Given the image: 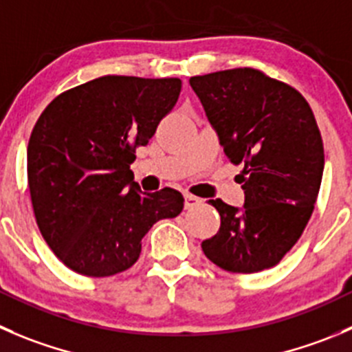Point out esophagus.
Here are the masks:
<instances>
[{"label":"esophagus","instance_id":"1","mask_svg":"<svg viewBox=\"0 0 352 352\" xmlns=\"http://www.w3.org/2000/svg\"><path fill=\"white\" fill-rule=\"evenodd\" d=\"M201 203H203L201 197L194 196V194L190 192H184V206H186V210H192V208L199 206Z\"/></svg>","mask_w":352,"mask_h":352}]
</instances>
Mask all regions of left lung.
<instances>
[{"label": "left lung", "mask_w": 352, "mask_h": 352, "mask_svg": "<svg viewBox=\"0 0 352 352\" xmlns=\"http://www.w3.org/2000/svg\"><path fill=\"white\" fill-rule=\"evenodd\" d=\"M225 156L242 165L244 208L210 199L220 228L204 254L232 274L275 267L305 232L322 184V134L308 101L292 85L256 68L189 78Z\"/></svg>", "instance_id": "obj_1"}]
</instances>
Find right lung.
<instances>
[{
  "label": "right lung",
  "instance_id": "1",
  "mask_svg": "<svg viewBox=\"0 0 352 352\" xmlns=\"http://www.w3.org/2000/svg\"><path fill=\"white\" fill-rule=\"evenodd\" d=\"M180 89V78L104 75L58 94L37 118L27 182L41 235L65 267L85 277L129 270L146 232L182 211L179 190L141 192L131 170Z\"/></svg>",
  "mask_w": 352,
  "mask_h": 352
}]
</instances>
